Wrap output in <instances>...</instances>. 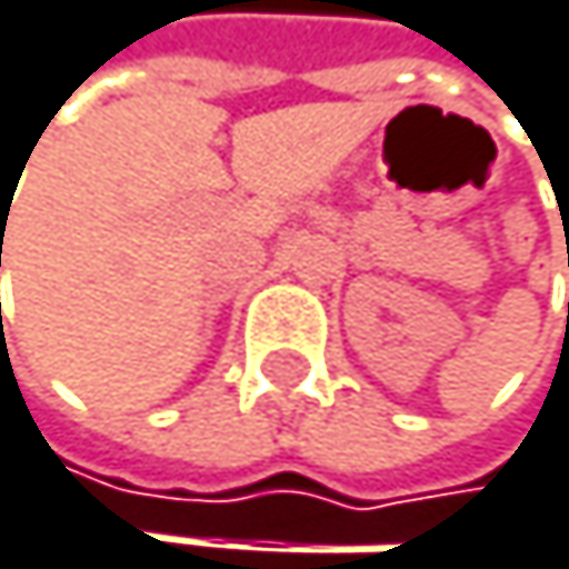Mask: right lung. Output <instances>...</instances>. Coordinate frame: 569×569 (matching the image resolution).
<instances>
[{"mask_svg":"<svg viewBox=\"0 0 569 569\" xmlns=\"http://www.w3.org/2000/svg\"><path fill=\"white\" fill-rule=\"evenodd\" d=\"M0 266H2V251H0Z\"/></svg>","mask_w":569,"mask_h":569,"instance_id":"add662e5","label":"right lung"}]
</instances>
